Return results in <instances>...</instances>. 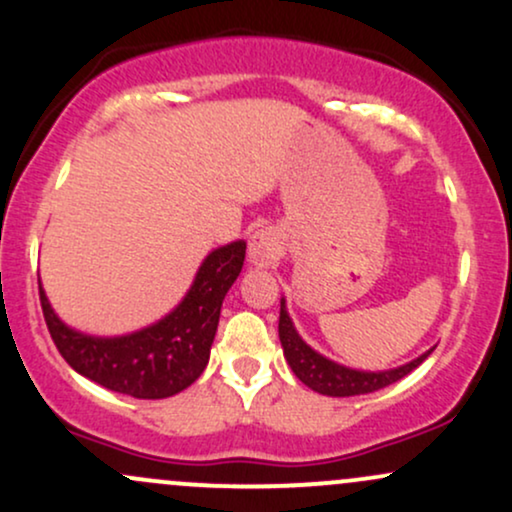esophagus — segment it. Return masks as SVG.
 <instances>
[{"instance_id":"esophagus-1","label":"esophagus","mask_w":512,"mask_h":512,"mask_svg":"<svg viewBox=\"0 0 512 512\" xmlns=\"http://www.w3.org/2000/svg\"><path fill=\"white\" fill-rule=\"evenodd\" d=\"M250 260L257 264H269L279 255V236L272 228H257L250 236Z\"/></svg>"}]
</instances>
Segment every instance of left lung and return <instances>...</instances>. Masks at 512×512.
<instances>
[{"mask_svg":"<svg viewBox=\"0 0 512 512\" xmlns=\"http://www.w3.org/2000/svg\"><path fill=\"white\" fill-rule=\"evenodd\" d=\"M279 339L281 346H284L286 361H289L296 378L301 380L303 385H308L310 390L327 397H354L383 390V387L402 380L404 375H409L414 368H419L433 351H426V354H421L419 358H414V361L404 363V366L399 368L380 370V373H366V370L339 366V363L330 361V358L317 354V351L310 349V346L298 337L296 327H293L291 317L286 313L284 301H281L279 310Z\"/></svg>","mask_w":512,"mask_h":512,"instance_id":"obj_1","label":"left lung"}]
</instances>
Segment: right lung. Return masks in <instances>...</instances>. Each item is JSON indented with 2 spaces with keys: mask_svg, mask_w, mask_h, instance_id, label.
Wrapping results in <instances>:
<instances>
[{
  "mask_svg": "<svg viewBox=\"0 0 512 512\" xmlns=\"http://www.w3.org/2000/svg\"><path fill=\"white\" fill-rule=\"evenodd\" d=\"M245 262V243L209 252L195 284L173 313L127 337H88L52 313L38 279L40 305L52 342L76 373L93 383L137 399L173 397L190 387L209 363L219 327L221 303Z\"/></svg>",
  "mask_w": 512,
  "mask_h": 512,
  "instance_id": "1",
  "label": "right lung"
}]
</instances>
